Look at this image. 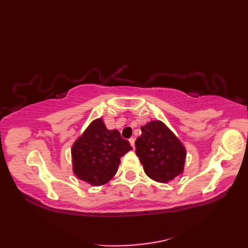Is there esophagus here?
<instances>
[{
    "label": "esophagus",
    "mask_w": 248,
    "mask_h": 248,
    "mask_svg": "<svg viewBox=\"0 0 248 248\" xmlns=\"http://www.w3.org/2000/svg\"><path fill=\"white\" fill-rule=\"evenodd\" d=\"M129 141H130V144H131V146L133 147L134 148V143H135V139L134 138H131L130 140H129Z\"/></svg>",
    "instance_id": "obj_1"
}]
</instances>
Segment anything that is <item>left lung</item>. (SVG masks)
<instances>
[{
  "label": "left lung",
  "mask_w": 248,
  "mask_h": 248,
  "mask_svg": "<svg viewBox=\"0 0 248 248\" xmlns=\"http://www.w3.org/2000/svg\"><path fill=\"white\" fill-rule=\"evenodd\" d=\"M140 129L135 151L146 175L156 182L166 183L182 173L186 151L170 129L160 120H152Z\"/></svg>",
  "instance_id": "obj_1"
}]
</instances>
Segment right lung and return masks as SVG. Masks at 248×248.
<instances>
[{"label":"right lung","mask_w":248,"mask_h":248,"mask_svg":"<svg viewBox=\"0 0 248 248\" xmlns=\"http://www.w3.org/2000/svg\"><path fill=\"white\" fill-rule=\"evenodd\" d=\"M132 149L118 130H108L102 118L92 121L71 148L75 175L93 186L108 182L117 172L120 157Z\"/></svg>","instance_id":"right-lung-1"}]
</instances>
